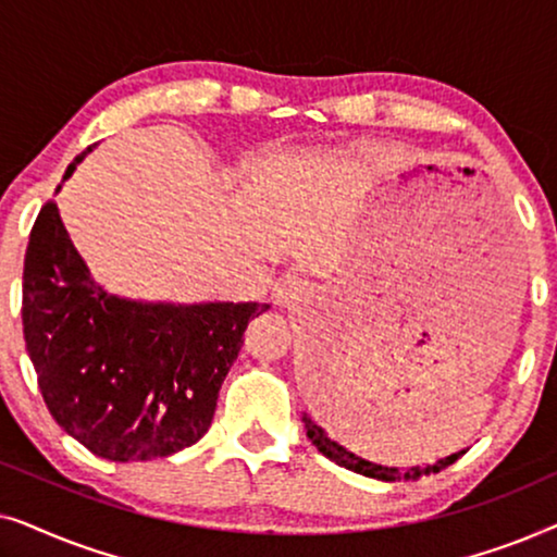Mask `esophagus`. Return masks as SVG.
I'll return each instance as SVG.
<instances>
[{"mask_svg":"<svg viewBox=\"0 0 557 557\" xmlns=\"http://www.w3.org/2000/svg\"><path fill=\"white\" fill-rule=\"evenodd\" d=\"M304 294H307V281L294 271L284 273V276L276 281V286H273V301H276L278 307H294V304H299L304 299Z\"/></svg>","mask_w":557,"mask_h":557,"instance_id":"1","label":"esophagus"}]
</instances>
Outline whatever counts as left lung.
Masks as SVG:
<instances>
[{
    "instance_id": "8db88e82",
    "label": "left lung",
    "mask_w": 557,
    "mask_h": 557,
    "mask_svg": "<svg viewBox=\"0 0 557 557\" xmlns=\"http://www.w3.org/2000/svg\"><path fill=\"white\" fill-rule=\"evenodd\" d=\"M304 425H307V436L311 438V444H314L319 451L326 456V459L339 463V467H345L349 471H357V474H362V476L383 479V482H398V479H416V476H425V474H436V471L451 467V463L459 459L461 454H467V451H459V454L446 456V459H438L436 463H429V467H413L408 471H400L395 467H383V463H372L368 459H360V456L347 451L345 446H339L337 441H332L330 436H326V433L319 429V425L311 421L307 413H304Z\"/></svg>"
}]
</instances>
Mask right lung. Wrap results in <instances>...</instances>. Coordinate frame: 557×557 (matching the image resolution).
Here are the masks:
<instances>
[{"instance_id": "right-lung-1", "label": "right lung", "mask_w": 557, "mask_h": 557, "mask_svg": "<svg viewBox=\"0 0 557 557\" xmlns=\"http://www.w3.org/2000/svg\"><path fill=\"white\" fill-rule=\"evenodd\" d=\"M265 309L256 301L147 304L103 292L67 238L55 200L42 205L29 233L27 355L50 416L101 459L149 461L197 444L250 317Z\"/></svg>"}]
</instances>
